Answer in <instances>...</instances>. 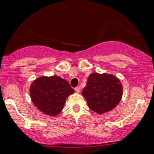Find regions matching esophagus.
Masks as SVG:
<instances>
[{"mask_svg": "<svg viewBox=\"0 0 154 154\" xmlns=\"http://www.w3.org/2000/svg\"><path fill=\"white\" fill-rule=\"evenodd\" d=\"M75 91L76 92H77V93H79L80 91V86H77L75 88Z\"/></svg>", "mask_w": 154, "mask_h": 154, "instance_id": "34e87169", "label": "esophagus"}]
</instances>
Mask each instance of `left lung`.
<instances>
[{"label": "left lung", "instance_id": "obj_1", "mask_svg": "<svg viewBox=\"0 0 154 154\" xmlns=\"http://www.w3.org/2000/svg\"><path fill=\"white\" fill-rule=\"evenodd\" d=\"M122 92V83L114 75L92 73L88 76L82 94L92 111L103 114L119 104Z\"/></svg>", "mask_w": 154, "mask_h": 154}]
</instances>
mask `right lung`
Returning a JSON list of instances; mask_svg holds the SVG:
<instances>
[{
    "label": "right lung",
    "mask_w": 154,
    "mask_h": 154,
    "mask_svg": "<svg viewBox=\"0 0 154 154\" xmlns=\"http://www.w3.org/2000/svg\"><path fill=\"white\" fill-rule=\"evenodd\" d=\"M74 89L64 79L57 76L38 77L29 88L31 100L39 111L51 116L58 115Z\"/></svg>",
    "instance_id": "1"
}]
</instances>
